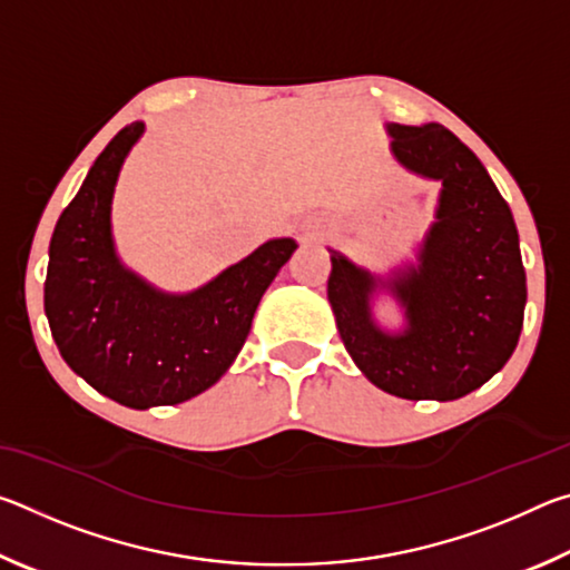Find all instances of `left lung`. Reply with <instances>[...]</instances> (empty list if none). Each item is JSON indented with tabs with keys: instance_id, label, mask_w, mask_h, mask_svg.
Instances as JSON below:
<instances>
[{
	"instance_id": "obj_1",
	"label": "left lung",
	"mask_w": 570,
	"mask_h": 570,
	"mask_svg": "<svg viewBox=\"0 0 570 570\" xmlns=\"http://www.w3.org/2000/svg\"><path fill=\"white\" fill-rule=\"evenodd\" d=\"M390 132L402 166L442 180L420 266L387 282L407 308V332L374 326L377 282L342 254H332L326 296L366 380L402 400L450 402L482 387L518 346L528 296L518 228L475 153L445 125H390Z\"/></svg>"
}]
</instances>
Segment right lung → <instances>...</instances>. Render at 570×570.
Segmentation results:
<instances>
[{"label": "right lung", "mask_w": 570, "mask_h": 570, "mask_svg": "<svg viewBox=\"0 0 570 570\" xmlns=\"http://www.w3.org/2000/svg\"><path fill=\"white\" fill-rule=\"evenodd\" d=\"M142 122L125 125L57 220L45 314L70 370L132 410L178 404L220 380L256 306L296 244L268 240L188 296H166L125 272L110 238L115 180Z\"/></svg>", "instance_id": "1"}]
</instances>
